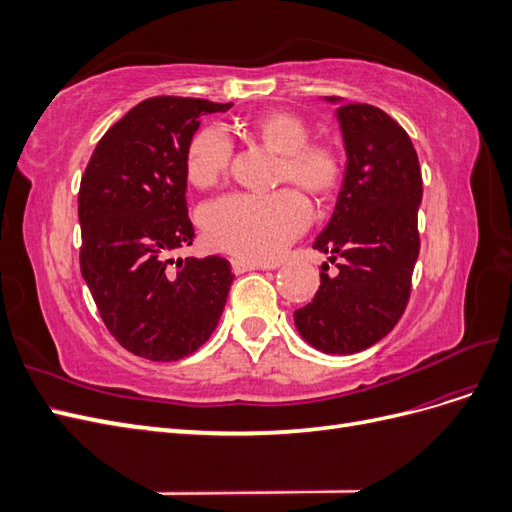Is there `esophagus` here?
I'll return each instance as SVG.
<instances>
[{"instance_id": "34e87169", "label": "esophagus", "mask_w": 512, "mask_h": 512, "mask_svg": "<svg viewBox=\"0 0 512 512\" xmlns=\"http://www.w3.org/2000/svg\"><path fill=\"white\" fill-rule=\"evenodd\" d=\"M230 265H232V271H235L237 275H241L245 271H254V269H265L262 265H256V262L243 260V258H230Z\"/></svg>"}]
</instances>
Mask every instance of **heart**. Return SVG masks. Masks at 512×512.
<instances>
[{
    "label": "heart",
    "mask_w": 512,
    "mask_h": 512,
    "mask_svg": "<svg viewBox=\"0 0 512 512\" xmlns=\"http://www.w3.org/2000/svg\"><path fill=\"white\" fill-rule=\"evenodd\" d=\"M241 132L280 153L277 179L292 181L316 196L331 194L342 181L344 162L329 143H307L309 128L292 113L275 111L241 123ZM232 143L220 126L194 134L185 158V173L196 188H209L226 173ZM312 220L307 198L294 188L269 194L237 192L213 200L203 211L209 241L243 260H275Z\"/></svg>",
    "instance_id": "obj_1"
}]
</instances>
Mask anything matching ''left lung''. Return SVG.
<instances>
[{
    "mask_svg": "<svg viewBox=\"0 0 512 512\" xmlns=\"http://www.w3.org/2000/svg\"><path fill=\"white\" fill-rule=\"evenodd\" d=\"M324 102L337 106L346 168L314 250L339 258V273L320 271L316 297L294 312V327L320 352L354 354L389 335L406 309L423 179L410 136L393 117L342 98Z\"/></svg>",
    "mask_w": 512,
    "mask_h": 512,
    "instance_id": "left-lung-1",
    "label": "left lung"
}]
</instances>
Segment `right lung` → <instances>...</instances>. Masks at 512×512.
<instances>
[{"mask_svg": "<svg viewBox=\"0 0 512 512\" xmlns=\"http://www.w3.org/2000/svg\"><path fill=\"white\" fill-rule=\"evenodd\" d=\"M232 104L160 96L136 104L96 145L79 190L81 273L106 329L128 352L179 361L218 327L235 275L192 245L185 158L200 115Z\"/></svg>", "mask_w": 512, "mask_h": 512, "instance_id": "1", "label": "right lung"}]
</instances>
